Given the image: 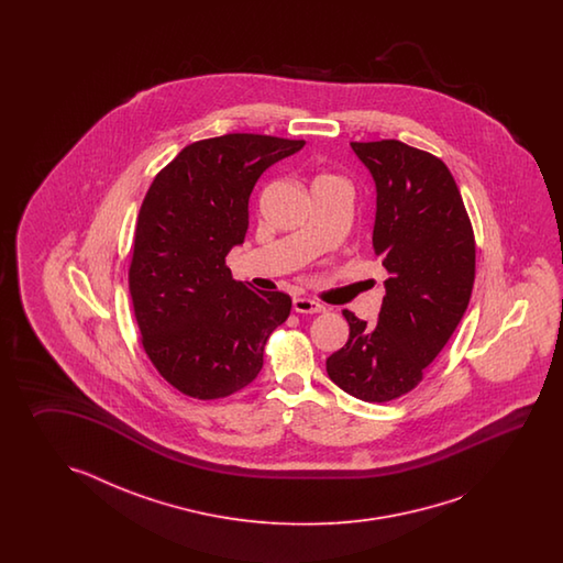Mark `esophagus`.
<instances>
[{
  "label": "esophagus",
  "instance_id": "esophagus-1",
  "mask_svg": "<svg viewBox=\"0 0 563 563\" xmlns=\"http://www.w3.org/2000/svg\"><path fill=\"white\" fill-rule=\"evenodd\" d=\"M294 310L298 311V313H322L325 311L322 303H318V301H313L310 298H296L294 299Z\"/></svg>",
  "mask_w": 563,
  "mask_h": 563
}]
</instances>
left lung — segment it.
<instances>
[{"label":"left lung","mask_w":563,"mask_h":563,"mask_svg":"<svg viewBox=\"0 0 563 563\" xmlns=\"http://www.w3.org/2000/svg\"><path fill=\"white\" fill-rule=\"evenodd\" d=\"M350 144L376 183L372 245L390 277L376 323L342 311L350 335L325 371L347 395L388 402L419 386L467 310L475 233L439 156L395 139Z\"/></svg>","instance_id":"left-lung-1"}]
</instances>
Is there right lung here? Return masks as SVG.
<instances>
[{
	"instance_id": "add662e5",
	"label": "right lung",
	"mask_w": 563,
	"mask_h": 563,
	"mask_svg": "<svg viewBox=\"0 0 563 563\" xmlns=\"http://www.w3.org/2000/svg\"><path fill=\"white\" fill-rule=\"evenodd\" d=\"M306 141L231 132L187 144L144 195L129 267L132 310L148 360L197 400L235 395L264 366V347L291 298L231 277L250 195L265 168Z\"/></svg>"
}]
</instances>
